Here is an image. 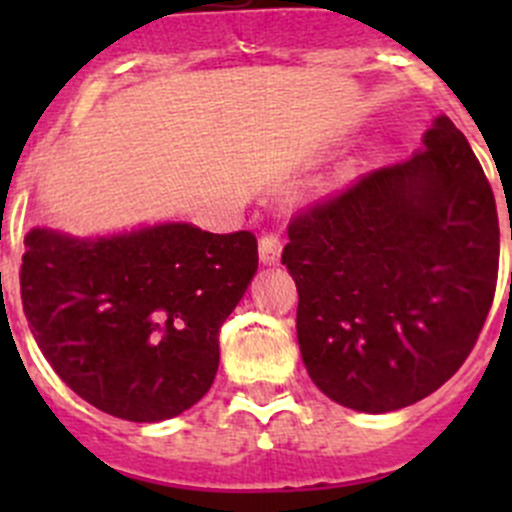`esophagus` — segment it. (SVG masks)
Masks as SVG:
<instances>
[{"instance_id":"esophagus-1","label":"esophagus","mask_w":512,"mask_h":512,"mask_svg":"<svg viewBox=\"0 0 512 512\" xmlns=\"http://www.w3.org/2000/svg\"><path fill=\"white\" fill-rule=\"evenodd\" d=\"M280 255H282V242L277 235H262L260 237V262L267 267L280 265Z\"/></svg>"}]
</instances>
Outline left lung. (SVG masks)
I'll return each instance as SVG.
<instances>
[{"mask_svg":"<svg viewBox=\"0 0 512 512\" xmlns=\"http://www.w3.org/2000/svg\"><path fill=\"white\" fill-rule=\"evenodd\" d=\"M500 230L466 136L433 118L423 148L289 223L307 374L347 409L386 414L446 384L490 312Z\"/></svg>","mask_w":512,"mask_h":512,"instance_id":"left-lung-1","label":"left lung"}]
</instances>
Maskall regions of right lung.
Returning <instances> with one entry per match:
<instances>
[{
  "label": "right lung",
  "mask_w": 512,
  "mask_h": 512,
  "mask_svg": "<svg viewBox=\"0 0 512 512\" xmlns=\"http://www.w3.org/2000/svg\"><path fill=\"white\" fill-rule=\"evenodd\" d=\"M22 304L59 379L136 423L183 414L213 386L220 327L257 272L252 232L160 223L106 237L34 227Z\"/></svg>",
  "instance_id": "add662e5"
}]
</instances>
